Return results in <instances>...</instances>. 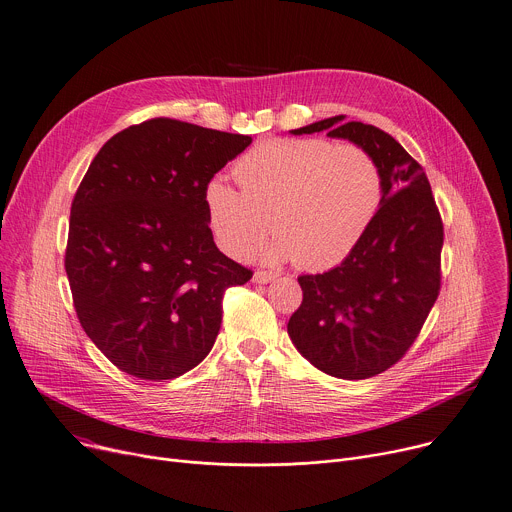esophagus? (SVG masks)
<instances>
[{
	"instance_id": "obj_1",
	"label": "esophagus",
	"mask_w": 512,
	"mask_h": 512,
	"mask_svg": "<svg viewBox=\"0 0 512 512\" xmlns=\"http://www.w3.org/2000/svg\"><path fill=\"white\" fill-rule=\"evenodd\" d=\"M273 279H275V273H271V271H255V275H253L255 283H269Z\"/></svg>"
}]
</instances>
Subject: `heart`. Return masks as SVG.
I'll return each mask as SVG.
<instances>
[{
  "mask_svg": "<svg viewBox=\"0 0 512 512\" xmlns=\"http://www.w3.org/2000/svg\"><path fill=\"white\" fill-rule=\"evenodd\" d=\"M241 191L223 177L205 185V221L229 257L247 255L271 229L279 233L253 255L295 261L305 271L344 263L374 225L384 201V173L364 146L321 138H273L235 166Z\"/></svg>",
  "mask_w": 512,
  "mask_h": 512,
  "instance_id": "b5f03b06",
  "label": "heart"
}]
</instances>
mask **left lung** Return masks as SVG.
<instances>
[{
    "mask_svg": "<svg viewBox=\"0 0 512 512\" xmlns=\"http://www.w3.org/2000/svg\"><path fill=\"white\" fill-rule=\"evenodd\" d=\"M327 130L370 150L384 201L368 235L337 267L297 277L303 289L287 333L317 370L366 380L392 368L418 337L440 293L444 227L424 168L388 132L331 116L293 134Z\"/></svg>",
    "mask_w": 512,
    "mask_h": 512,
    "instance_id": "8db88e82",
    "label": "left lung"
}]
</instances>
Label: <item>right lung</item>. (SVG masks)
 I'll list each match as a JSON object with an SVG mask.
<instances>
[{
	"instance_id": "add662e5",
	"label": "right lung",
	"mask_w": 512,
	"mask_h": 512,
	"mask_svg": "<svg viewBox=\"0 0 512 512\" xmlns=\"http://www.w3.org/2000/svg\"><path fill=\"white\" fill-rule=\"evenodd\" d=\"M251 136L152 118L94 156L70 213L66 273L76 315L122 372L173 380L211 352L223 295L253 271L223 255L203 191Z\"/></svg>"
}]
</instances>
